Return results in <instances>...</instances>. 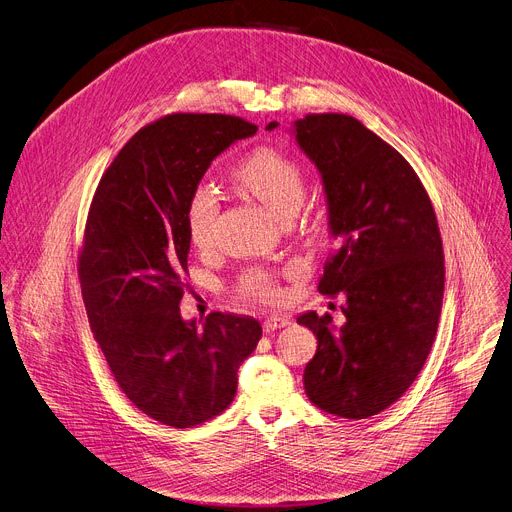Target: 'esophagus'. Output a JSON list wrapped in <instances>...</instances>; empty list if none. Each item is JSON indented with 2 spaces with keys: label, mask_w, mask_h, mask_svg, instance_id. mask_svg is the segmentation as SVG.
I'll return each mask as SVG.
<instances>
[{
  "label": "esophagus",
  "mask_w": 512,
  "mask_h": 512,
  "mask_svg": "<svg viewBox=\"0 0 512 512\" xmlns=\"http://www.w3.org/2000/svg\"><path fill=\"white\" fill-rule=\"evenodd\" d=\"M290 324V318L286 314H271L263 320V331L265 333H273L277 329H284Z\"/></svg>",
  "instance_id": "esophagus-1"
}]
</instances>
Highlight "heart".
<instances>
[{"label": "heart", "mask_w": 512, "mask_h": 512, "mask_svg": "<svg viewBox=\"0 0 512 512\" xmlns=\"http://www.w3.org/2000/svg\"><path fill=\"white\" fill-rule=\"evenodd\" d=\"M235 181L282 218L294 216L306 200V173L302 165L275 147L265 145L249 153L235 169ZM218 210V198L208 185H198L190 194L185 202L183 220L194 247H210ZM237 292L247 300L265 304L275 302L282 296L280 273L253 267L241 275Z\"/></svg>", "instance_id": "obj_1"}]
</instances>
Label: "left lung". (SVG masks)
Segmentation results:
<instances>
[{
	"mask_svg": "<svg viewBox=\"0 0 512 512\" xmlns=\"http://www.w3.org/2000/svg\"><path fill=\"white\" fill-rule=\"evenodd\" d=\"M294 130L320 171L335 237L318 292L347 298L339 331L331 314L298 316L318 341L304 390L320 410L359 421L394 404L429 357L445 284L441 232L416 171L357 118L306 114Z\"/></svg>",
	"mask_w": 512,
	"mask_h": 512,
	"instance_id": "obj_1",
	"label": "left lung"
}]
</instances>
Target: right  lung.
I'll return each instance as SVG.
<instances>
[{"mask_svg":"<svg viewBox=\"0 0 512 512\" xmlns=\"http://www.w3.org/2000/svg\"><path fill=\"white\" fill-rule=\"evenodd\" d=\"M257 126L228 114H167L138 130L91 200L79 282L91 333L126 398L173 429L228 408L261 324L212 312L183 320L190 237L183 210L212 159Z\"/></svg>","mask_w":512,"mask_h":512,"instance_id":"right-lung-1","label":"right lung"}]
</instances>
